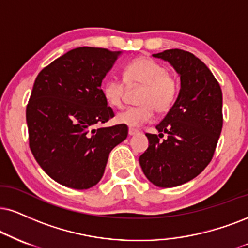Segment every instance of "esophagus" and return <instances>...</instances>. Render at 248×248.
<instances>
[{"mask_svg": "<svg viewBox=\"0 0 248 248\" xmlns=\"http://www.w3.org/2000/svg\"><path fill=\"white\" fill-rule=\"evenodd\" d=\"M139 131L136 130V129H129V136H136V134H138Z\"/></svg>", "mask_w": 248, "mask_h": 248, "instance_id": "34e87169", "label": "esophagus"}]
</instances>
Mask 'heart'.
I'll return each mask as SVG.
<instances>
[{"label":"heart","instance_id":"b5f03b06","mask_svg":"<svg viewBox=\"0 0 248 248\" xmlns=\"http://www.w3.org/2000/svg\"><path fill=\"white\" fill-rule=\"evenodd\" d=\"M142 86L137 107L118 112L116 121L127 126L137 127L151 121L154 110L158 114L169 111L178 93V82L175 76L168 72L163 64L146 56L131 61L124 68V81L110 78L103 82L102 94L106 102L112 108H121L124 103L126 86Z\"/></svg>","mask_w":248,"mask_h":248}]
</instances>
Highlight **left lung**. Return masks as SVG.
Wrapping results in <instances>:
<instances>
[{"label": "left lung", "instance_id": "obj_1", "mask_svg": "<svg viewBox=\"0 0 248 248\" xmlns=\"http://www.w3.org/2000/svg\"><path fill=\"white\" fill-rule=\"evenodd\" d=\"M180 76V91L139 163L149 182L175 187L195 178L212 161L223 126L222 90L202 61L182 49L153 54ZM166 134L167 137L161 140Z\"/></svg>", "mask_w": 248, "mask_h": 248}]
</instances>
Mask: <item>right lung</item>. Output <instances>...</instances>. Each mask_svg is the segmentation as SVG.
I'll list each match as a JSON object with an SVG mask.
<instances>
[{
	"label": "right lung",
	"instance_id": "right-lung-1",
	"mask_svg": "<svg viewBox=\"0 0 248 248\" xmlns=\"http://www.w3.org/2000/svg\"><path fill=\"white\" fill-rule=\"evenodd\" d=\"M121 51L79 47L42 69L26 107L30 148L50 178L86 189L100 182L109 153L127 137V126L107 123L115 116L101 84Z\"/></svg>",
	"mask_w": 248,
	"mask_h": 248
}]
</instances>
